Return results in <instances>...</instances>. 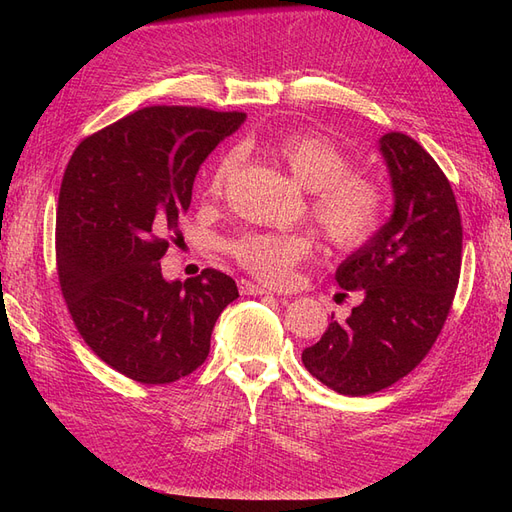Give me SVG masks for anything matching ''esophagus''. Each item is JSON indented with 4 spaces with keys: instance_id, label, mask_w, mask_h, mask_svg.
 I'll return each mask as SVG.
<instances>
[{
    "instance_id": "34e87169",
    "label": "esophagus",
    "mask_w": 512,
    "mask_h": 512,
    "mask_svg": "<svg viewBox=\"0 0 512 512\" xmlns=\"http://www.w3.org/2000/svg\"><path fill=\"white\" fill-rule=\"evenodd\" d=\"M239 292L241 294H271L265 286H260V284H254V282H250V280H239Z\"/></svg>"
}]
</instances>
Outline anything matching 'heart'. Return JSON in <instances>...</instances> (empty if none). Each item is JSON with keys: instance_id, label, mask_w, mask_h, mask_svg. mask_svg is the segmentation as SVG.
<instances>
[{"instance_id": "b5f03b06", "label": "heart", "mask_w": 512, "mask_h": 512, "mask_svg": "<svg viewBox=\"0 0 512 512\" xmlns=\"http://www.w3.org/2000/svg\"><path fill=\"white\" fill-rule=\"evenodd\" d=\"M269 156L309 192V213L335 250L354 252L380 230L386 215L382 185L361 173L346 149L316 132H290L267 147ZM237 166L228 151L215 162L207 194L220 196ZM228 254L254 277L269 284H288L303 260L314 252V239L303 230H243L226 241Z\"/></svg>"}]
</instances>
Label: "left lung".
Returning a JSON list of instances; mask_svg holds the SVG:
<instances>
[{"instance_id": "1", "label": "left lung", "mask_w": 512, "mask_h": 512, "mask_svg": "<svg viewBox=\"0 0 512 512\" xmlns=\"http://www.w3.org/2000/svg\"><path fill=\"white\" fill-rule=\"evenodd\" d=\"M395 211L376 237L339 265L335 280L363 301L303 350L309 374L335 393L389 389L421 363L451 312L461 273V215L442 168L414 138H380Z\"/></svg>"}]
</instances>
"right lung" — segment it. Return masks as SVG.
Instances as JSON below:
<instances>
[{
	"mask_svg": "<svg viewBox=\"0 0 512 512\" xmlns=\"http://www.w3.org/2000/svg\"><path fill=\"white\" fill-rule=\"evenodd\" d=\"M245 113L147 106L79 143L61 179L55 256L76 331L141 384H170L205 363L235 280L203 269L166 282L160 258L181 237L200 164Z\"/></svg>",
	"mask_w": 512,
	"mask_h": 512,
	"instance_id": "obj_1",
	"label": "right lung"
}]
</instances>
